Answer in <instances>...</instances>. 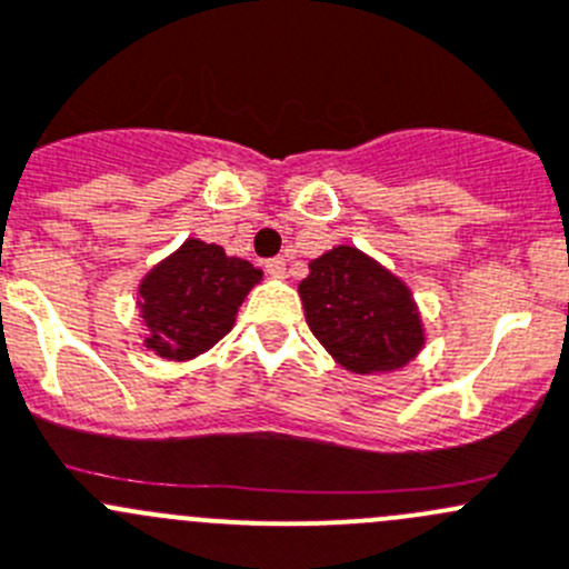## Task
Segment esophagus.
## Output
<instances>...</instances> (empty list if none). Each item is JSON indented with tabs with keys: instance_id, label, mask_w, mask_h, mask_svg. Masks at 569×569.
Masks as SVG:
<instances>
[{
	"instance_id": "esophagus-1",
	"label": "esophagus",
	"mask_w": 569,
	"mask_h": 569,
	"mask_svg": "<svg viewBox=\"0 0 569 569\" xmlns=\"http://www.w3.org/2000/svg\"><path fill=\"white\" fill-rule=\"evenodd\" d=\"M263 267H267V272L272 274V278H283V274H286V258H269Z\"/></svg>"
}]
</instances>
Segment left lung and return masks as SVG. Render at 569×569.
<instances>
[{
	"label": "left lung",
	"instance_id": "1",
	"mask_svg": "<svg viewBox=\"0 0 569 569\" xmlns=\"http://www.w3.org/2000/svg\"><path fill=\"white\" fill-rule=\"evenodd\" d=\"M300 283L311 333L356 375L391 372L422 350L417 302L400 278L356 247H333L308 263Z\"/></svg>",
	"mask_w": 569,
	"mask_h": 569
}]
</instances>
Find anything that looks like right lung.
Returning <instances> with one entry per match:
<instances>
[{"label":"right lung","instance_id":"obj_1","mask_svg":"<svg viewBox=\"0 0 569 569\" xmlns=\"http://www.w3.org/2000/svg\"><path fill=\"white\" fill-rule=\"evenodd\" d=\"M261 280V269L230 258L219 244L183 241L138 286L147 325L144 345L169 361H189L230 333L239 306Z\"/></svg>","mask_w":569,"mask_h":569}]
</instances>
